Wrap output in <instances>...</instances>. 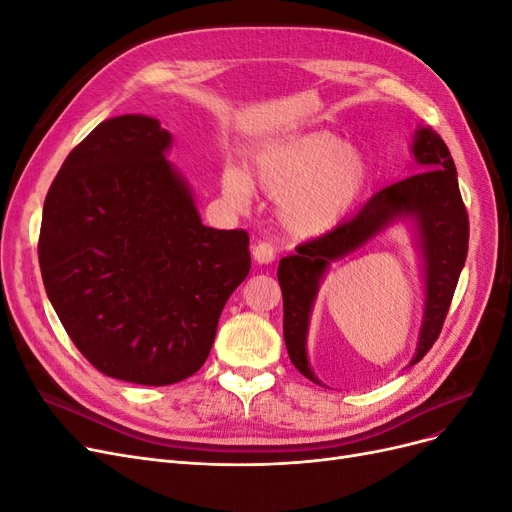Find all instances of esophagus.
<instances>
[{
	"mask_svg": "<svg viewBox=\"0 0 512 512\" xmlns=\"http://www.w3.org/2000/svg\"><path fill=\"white\" fill-rule=\"evenodd\" d=\"M254 260L258 265H269V262L275 260V245L269 241H258L252 250Z\"/></svg>",
	"mask_w": 512,
	"mask_h": 512,
	"instance_id": "obj_1",
	"label": "esophagus"
}]
</instances>
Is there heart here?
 <instances>
[{"instance_id":"1","label":"heart","mask_w":512,"mask_h":512,"mask_svg":"<svg viewBox=\"0 0 512 512\" xmlns=\"http://www.w3.org/2000/svg\"><path fill=\"white\" fill-rule=\"evenodd\" d=\"M256 173L269 194L282 196L280 220L294 237H318L335 228L356 203L367 181L359 149L331 132H312L262 149ZM224 192L237 205L250 198V179L228 168Z\"/></svg>"}]
</instances>
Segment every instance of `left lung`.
Returning a JSON list of instances; mask_svg holds the SVG:
<instances>
[{
    "label": "left lung",
    "mask_w": 512,
    "mask_h": 512,
    "mask_svg": "<svg viewBox=\"0 0 512 512\" xmlns=\"http://www.w3.org/2000/svg\"><path fill=\"white\" fill-rule=\"evenodd\" d=\"M414 175L376 192L352 220L327 235L297 245L277 267L284 297V342L292 365L305 378L320 384L307 361L309 314L324 271L333 260L359 250L395 220L412 218L425 262V312L421 337L410 365L418 363L436 344L451 307L459 273L468 256L470 222L461 200L457 168L438 132L421 128L414 134Z\"/></svg>",
    "instance_id": "1"
}]
</instances>
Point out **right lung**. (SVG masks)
<instances>
[{"instance_id": "1", "label": "right lung", "mask_w": 512, "mask_h": 512, "mask_svg": "<svg viewBox=\"0 0 512 512\" xmlns=\"http://www.w3.org/2000/svg\"><path fill=\"white\" fill-rule=\"evenodd\" d=\"M158 119L102 121L76 145L42 209V282L66 333L108 378L175 384L205 365L250 237L200 222Z\"/></svg>"}]
</instances>
